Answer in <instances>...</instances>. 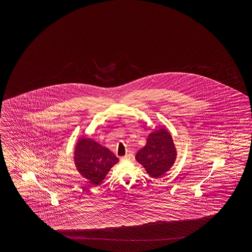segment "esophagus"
I'll list each match as a JSON object with an SVG mask.
<instances>
[{
  "instance_id": "obj_1",
  "label": "esophagus",
  "mask_w": 252,
  "mask_h": 252,
  "mask_svg": "<svg viewBox=\"0 0 252 252\" xmlns=\"http://www.w3.org/2000/svg\"><path fill=\"white\" fill-rule=\"evenodd\" d=\"M130 158H131V156L130 155H125L124 157H122V158H121V160L128 161L130 159Z\"/></svg>"
}]
</instances>
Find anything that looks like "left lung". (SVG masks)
<instances>
[{
	"mask_svg": "<svg viewBox=\"0 0 252 252\" xmlns=\"http://www.w3.org/2000/svg\"><path fill=\"white\" fill-rule=\"evenodd\" d=\"M135 158L144 166L150 177L158 178L165 175L177 158L171 134L165 128L151 132L144 148L138 151Z\"/></svg>",
	"mask_w": 252,
	"mask_h": 252,
	"instance_id": "1",
	"label": "left lung"
}]
</instances>
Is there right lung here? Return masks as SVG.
Here are the masks:
<instances>
[{
	"label": "right lung",
	"instance_id": "1",
	"mask_svg": "<svg viewBox=\"0 0 252 252\" xmlns=\"http://www.w3.org/2000/svg\"><path fill=\"white\" fill-rule=\"evenodd\" d=\"M76 169L81 175L94 186H98L105 178L108 172L119 158L107 148L91 139H78L74 157Z\"/></svg>",
	"mask_w": 252,
	"mask_h": 252
}]
</instances>
